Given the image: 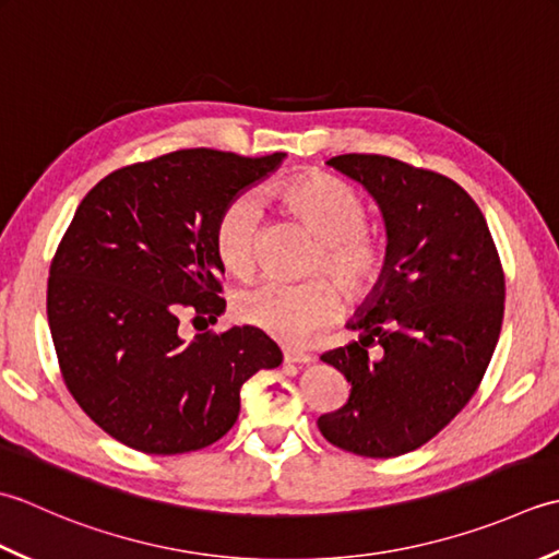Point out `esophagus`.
<instances>
[{
	"instance_id": "obj_1",
	"label": "esophagus",
	"mask_w": 559,
	"mask_h": 559,
	"mask_svg": "<svg viewBox=\"0 0 559 559\" xmlns=\"http://www.w3.org/2000/svg\"><path fill=\"white\" fill-rule=\"evenodd\" d=\"M284 364H311L313 357L306 355V352H296V349H284Z\"/></svg>"
}]
</instances>
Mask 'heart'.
I'll return each mask as SVG.
<instances>
[{
    "instance_id": "heart-1",
    "label": "heart",
    "mask_w": 559,
    "mask_h": 559,
    "mask_svg": "<svg viewBox=\"0 0 559 559\" xmlns=\"http://www.w3.org/2000/svg\"><path fill=\"white\" fill-rule=\"evenodd\" d=\"M275 198L318 241L316 270L328 272L349 301L367 296L385 272L389 248L367 229V204L347 180L309 170L275 188ZM260 204L236 198L216 219L214 248L226 272L246 277L255 267ZM238 321L289 347H304L340 313V294L325 280L306 284L260 282L236 296Z\"/></svg>"
}]
</instances>
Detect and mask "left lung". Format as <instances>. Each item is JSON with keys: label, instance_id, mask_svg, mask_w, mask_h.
Masks as SVG:
<instances>
[{"label": "left lung", "instance_id": "8db88e82", "mask_svg": "<svg viewBox=\"0 0 559 559\" xmlns=\"http://www.w3.org/2000/svg\"><path fill=\"white\" fill-rule=\"evenodd\" d=\"M328 166L379 204L389 263L347 321L359 340L321 357L352 389L318 429L337 449L393 459L439 435L480 385L502 330L504 272L480 207L451 178L381 154Z\"/></svg>", "mask_w": 559, "mask_h": 559}]
</instances>
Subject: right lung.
I'll use <instances>...</instances> for the list:
<instances>
[{"label":"right lung","instance_id":"add662e5","mask_svg":"<svg viewBox=\"0 0 559 559\" xmlns=\"http://www.w3.org/2000/svg\"><path fill=\"white\" fill-rule=\"evenodd\" d=\"M284 156L170 152L112 170L76 207L50 265V335L74 401L124 447H210L238 419L241 385L282 364L263 330L186 340L180 321L224 313L216 219Z\"/></svg>","mask_w":559,"mask_h":559}]
</instances>
